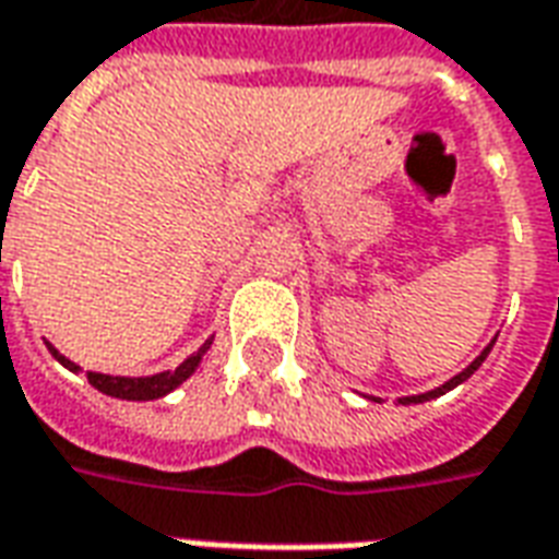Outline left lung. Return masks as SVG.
Instances as JSON below:
<instances>
[{
	"instance_id": "1",
	"label": "left lung",
	"mask_w": 559,
	"mask_h": 559,
	"mask_svg": "<svg viewBox=\"0 0 559 559\" xmlns=\"http://www.w3.org/2000/svg\"><path fill=\"white\" fill-rule=\"evenodd\" d=\"M493 341H497V335H493L491 344H488V347H485V350H481L479 356H476V359H473V362L467 365V368H461V371H457L455 377H449V380H445L443 386L428 389V392H419V395H404V399H399V404H425V401L440 399V395H445V392H452V389H455V386H461V383H464V380H469V377L476 374V371H479V365L485 362V359H488V353H491ZM365 399H368V395H365ZM371 401H374V399H371Z\"/></svg>"
}]
</instances>
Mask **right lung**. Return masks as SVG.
Here are the masks:
<instances>
[{"instance_id": "right-lung-1", "label": "right lung", "mask_w": 559, "mask_h": 559, "mask_svg": "<svg viewBox=\"0 0 559 559\" xmlns=\"http://www.w3.org/2000/svg\"><path fill=\"white\" fill-rule=\"evenodd\" d=\"M212 347V341H206L194 356H188L179 368H173V371H158V374H148V377H119V374H102V371H90V383L104 395H110V399H122V401H155L164 399V395H170L173 389H179L188 380V377L194 374L200 359L206 356V350ZM47 350L53 353V359L59 365H66L68 371H83L78 362H71L68 356L56 350L53 344L47 341Z\"/></svg>"}]
</instances>
